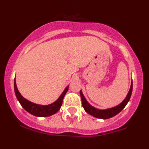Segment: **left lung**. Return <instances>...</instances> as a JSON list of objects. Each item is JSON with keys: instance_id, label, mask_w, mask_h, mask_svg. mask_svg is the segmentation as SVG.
Returning <instances> with one entry per match:
<instances>
[{"instance_id": "obj_1", "label": "left lung", "mask_w": 149, "mask_h": 149, "mask_svg": "<svg viewBox=\"0 0 149 149\" xmlns=\"http://www.w3.org/2000/svg\"><path fill=\"white\" fill-rule=\"evenodd\" d=\"M132 89H133V82H131V87H130L129 91H128L127 95L125 98V99L122 101L120 104H118V106H114L113 108H110V109H96V108L93 107L91 105L89 104V103L88 102L86 99V98L84 97V94H83L82 91H80V94H81V101H82V106L84 107V110L86 111V112H87L88 113L90 114V115L93 116L95 117V118H101V119H107V118H110L111 117L115 116L116 115L120 113L124 109L125 106H126L128 101H129L130 98H131V93H132Z\"/></svg>"}]
</instances>
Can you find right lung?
<instances>
[{"label":"right lung","instance_id":"right-lung-1","mask_svg":"<svg viewBox=\"0 0 149 149\" xmlns=\"http://www.w3.org/2000/svg\"><path fill=\"white\" fill-rule=\"evenodd\" d=\"M14 90H15V93L17 99L21 103L22 107L26 111L37 117H47L54 115L56 112L58 111L59 109H61L62 106L63 99L65 93H67L68 90V86L64 89L61 95L59 96V98L55 102L48 105L36 104V103L31 102L29 100L26 99L24 97L22 96L20 92L18 91V88H17L15 79H14Z\"/></svg>","mask_w":149,"mask_h":149}]
</instances>
